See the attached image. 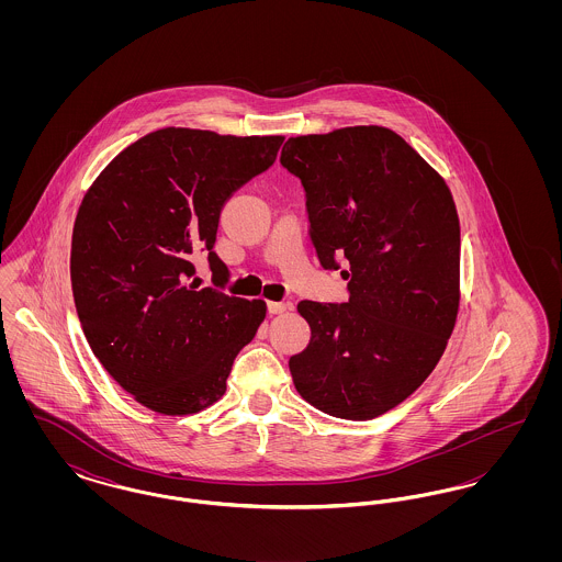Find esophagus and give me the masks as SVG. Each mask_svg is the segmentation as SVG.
Instances as JSON below:
<instances>
[{"label": "esophagus", "instance_id": "34e87169", "mask_svg": "<svg viewBox=\"0 0 562 562\" xmlns=\"http://www.w3.org/2000/svg\"><path fill=\"white\" fill-rule=\"evenodd\" d=\"M293 310V303H284V301H269L268 312L269 314H284Z\"/></svg>", "mask_w": 562, "mask_h": 562}]
</instances>
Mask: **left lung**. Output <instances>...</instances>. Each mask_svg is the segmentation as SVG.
Listing matches in <instances>:
<instances>
[{
  "mask_svg": "<svg viewBox=\"0 0 562 562\" xmlns=\"http://www.w3.org/2000/svg\"><path fill=\"white\" fill-rule=\"evenodd\" d=\"M282 166L301 179L322 268L349 280L348 303L301 301L310 346L289 360L322 413L367 422L434 371L459 312V216L451 189L402 136L349 126L293 136Z\"/></svg>",
  "mask_w": 562,
  "mask_h": 562,
  "instance_id": "left-lung-1",
  "label": "left lung"
}]
</instances>
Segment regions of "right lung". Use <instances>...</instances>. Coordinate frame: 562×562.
I'll use <instances>...</instances> for the list:
<instances>
[{
  "label": "right lung",
  "mask_w": 562,
  "mask_h": 562,
  "mask_svg": "<svg viewBox=\"0 0 562 562\" xmlns=\"http://www.w3.org/2000/svg\"><path fill=\"white\" fill-rule=\"evenodd\" d=\"M284 136L161 128L120 151L86 191L74 225L71 286L83 335L134 401L191 415L218 401L232 364L266 318L261 299L189 278L200 250L213 282L225 202L276 161Z\"/></svg>",
  "instance_id": "add662e5"
}]
</instances>
